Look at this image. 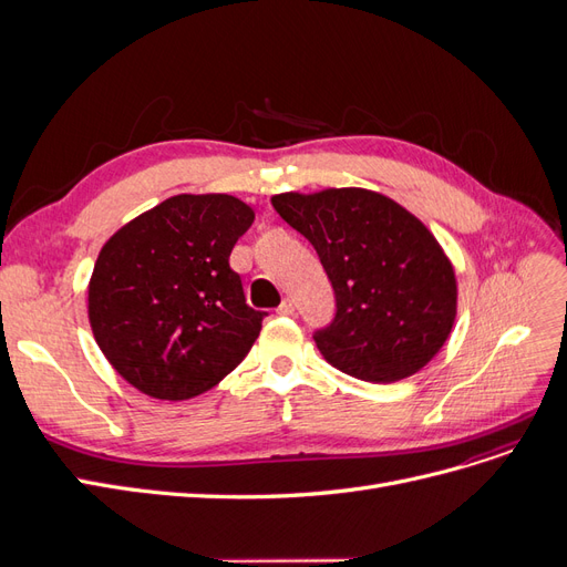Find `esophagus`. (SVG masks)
<instances>
[{"label":"esophagus","mask_w":567,"mask_h":567,"mask_svg":"<svg viewBox=\"0 0 567 567\" xmlns=\"http://www.w3.org/2000/svg\"><path fill=\"white\" fill-rule=\"evenodd\" d=\"M281 317H290V315H293L296 312V305H293V300H284L281 305H279V310H277Z\"/></svg>","instance_id":"34e87169"}]
</instances>
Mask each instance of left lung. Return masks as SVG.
<instances>
[{
    "label": "left lung",
    "mask_w": 567,
    "mask_h": 567,
    "mask_svg": "<svg viewBox=\"0 0 567 567\" xmlns=\"http://www.w3.org/2000/svg\"><path fill=\"white\" fill-rule=\"evenodd\" d=\"M271 205L315 246L336 290V319L315 333L326 362L369 383H398L431 362L454 329L458 286L419 217L359 186L286 192Z\"/></svg>",
    "instance_id": "left-lung-1"
}]
</instances>
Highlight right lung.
Instances as JSON below:
<instances>
[{
    "label": "right lung",
    "instance_id": "right-lung-1",
    "mask_svg": "<svg viewBox=\"0 0 567 567\" xmlns=\"http://www.w3.org/2000/svg\"><path fill=\"white\" fill-rule=\"evenodd\" d=\"M255 210L229 194H177L101 248L87 317L109 364L153 400L215 388L250 352L267 312L246 305L229 267Z\"/></svg>",
    "mask_w": 567,
    "mask_h": 567
}]
</instances>
